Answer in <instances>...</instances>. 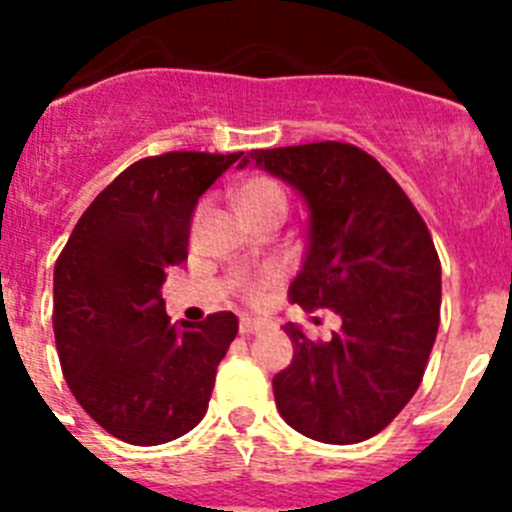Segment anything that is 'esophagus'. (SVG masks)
<instances>
[{
    "label": "esophagus",
    "instance_id": "34e87169",
    "mask_svg": "<svg viewBox=\"0 0 512 512\" xmlns=\"http://www.w3.org/2000/svg\"><path fill=\"white\" fill-rule=\"evenodd\" d=\"M241 336H253V333H259L261 330V320H253V318H243L241 320Z\"/></svg>",
    "mask_w": 512,
    "mask_h": 512
}]
</instances>
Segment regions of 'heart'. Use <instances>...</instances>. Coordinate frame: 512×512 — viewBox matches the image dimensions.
I'll return each instance as SVG.
<instances>
[{"label":"heart","instance_id":"b5f03b06","mask_svg":"<svg viewBox=\"0 0 512 512\" xmlns=\"http://www.w3.org/2000/svg\"><path fill=\"white\" fill-rule=\"evenodd\" d=\"M238 205H241L243 212H259L269 210V207H284L287 210V197H284V189L274 179H269V176H253L238 192ZM271 279H274V274L241 279V289L251 300H259L269 289Z\"/></svg>","mask_w":512,"mask_h":512}]
</instances>
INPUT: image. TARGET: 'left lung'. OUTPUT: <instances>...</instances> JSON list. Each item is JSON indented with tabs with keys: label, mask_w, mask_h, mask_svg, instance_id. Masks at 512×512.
<instances>
[{
	"label": "left lung",
	"mask_w": 512,
	"mask_h": 512,
	"mask_svg": "<svg viewBox=\"0 0 512 512\" xmlns=\"http://www.w3.org/2000/svg\"><path fill=\"white\" fill-rule=\"evenodd\" d=\"M310 210L289 297L341 318L318 343L284 325L292 364L274 377L277 410L323 443H359L397 418L423 382L441 320V261L423 217L377 158L338 140L251 151Z\"/></svg>",
	"instance_id": "left-lung-1"
}]
</instances>
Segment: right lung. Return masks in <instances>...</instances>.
<instances>
[{"label": "right lung", "instance_id": "1", "mask_svg": "<svg viewBox=\"0 0 512 512\" xmlns=\"http://www.w3.org/2000/svg\"><path fill=\"white\" fill-rule=\"evenodd\" d=\"M243 153L174 151L135 161L79 217L53 271V333L76 402L133 446L184 436L207 413L233 312L171 323L169 266L187 261L202 194Z\"/></svg>", "mask_w": 512, "mask_h": 512}]
</instances>
